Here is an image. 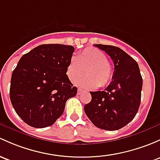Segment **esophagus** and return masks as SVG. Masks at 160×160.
Wrapping results in <instances>:
<instances>
[{
  "label": "esophagus",
  "instance_id": "34e87169",
  "mask_svg": "<svg viewBox=\"0 0 160 160\" xmlns=\"http://www.w3.org/2000/svg\"><path fill=\"white\" fill-rule=\"evenodd\" d=\"M83 90H82V89L80 88H78V90H77V95H80V94L82 93V92H83Z\"/></svg>",
  "mask_w": 160,
  "mask_h": 160
}]
</instances>
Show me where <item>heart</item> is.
Here are the masks:
<instances>
[{
    "mask_svg": "<svg viewBox=\"0 0 160 160\" xmlns=\"http://www.w3.org/2000/svg\"><path fill=\"white\" fill-rule=\"evenodd\" d=\"M87 89L103 87L112 80L113 70L110 62L102 50L95 48H87L80 52L76 58H72L67 67L66 73L70 81Z\"/></svg>",
    "mask_w": 160,
    "mask_h": 160,
    "instance_id": "heart-1",
    "label": "heart"
}]
</instances>
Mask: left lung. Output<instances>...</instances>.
<instances>
[{
    "label": "left lung",
    "instance_id": "obj_1",
    "mask_svg": "<svg viewBox=\"0 0 160 160\" xmlns=\"http://www.w3.org/2000/svg\"><path fill=\"white\" fill-rule=\"evenodd\" d=\"M105 51L114 63L112 80L102 91L90 92L92 100L85 113L98 128L117 130L135 117L141 100L142 79L133 58L117 47L94 44Z\"/></svg>",
    "mask_w": 160,
    "mask_h": 160
}]
</instances>
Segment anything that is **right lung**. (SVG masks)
<instances>
[{
  "mask_svg": "<svg viewBox=\"0 0 160 160\" xmlns=\"http://www.w3.org/2000/svg\"><path fill=\"white\" fill-rule=\"evenodd\" d=\"M74 48L42 44L18 62L11 76L10 98L17 114L31 127L53 125L64 111L77 88L67 77V67Z\"/></svg>",
  "mask_w": 160,
  "mask_h": 160,
  "instance_id": "right-lung-1",
  "label": "right lung"
}]
</instances>
